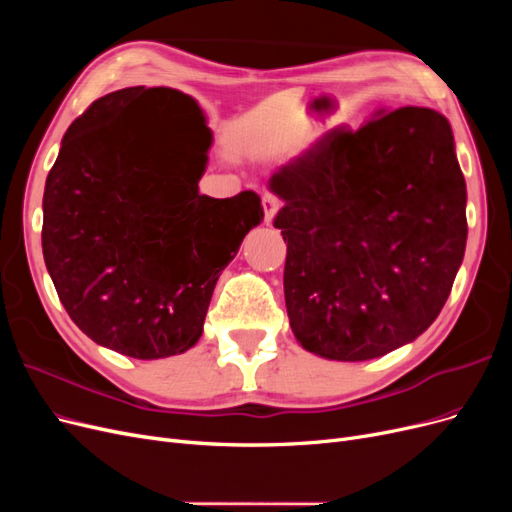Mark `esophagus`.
I'll list each match as a JSON object with an SVG mask.
<instances>
[{"mask_svg": "<svg viewBox=\"0 0 512 512\" xmlns=\"http://www.w3.org/2000/svg\"><path fill=\"white\" fill-rule=\"evenodd\" d=\"M282 207V200L277 198L275 194H265L262 196V209H265V222L267 224H271V220L275 218V213H277V209Z\"/></svg>", "mask_w": 512, "mask_h": 512, "instance_id": "1", "label": "esophagus"}]
</instances>
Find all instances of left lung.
<instances>
[{"label":"left lung","mask_w":512,"mask_h":512,"mask_svg":"<svg viewBox=\"0 0 512 512\" xmlns=\"http://www.w3.org/2000/svg\"><path fill=\"white\" fill-rule=\"evenodd\" d=\"M284 200V294L299 344L367 361L438 318L466 252V179L444 115L378 111L337 128L269 179Z\"/></svg>","instance_id":"obj_1"}]
</instances>
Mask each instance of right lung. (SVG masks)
I'll list each match as a JSON object with an SVG mask.
<instances>
[{
	"instance_id": "1",
	"label": "right lung",
	"mask_w": 512,
	"mask_h": 512,
	"mask_svg": "<svg viewBox=\"0 0 512 512\" xmlns=\"http://www.w3.org/2000/svg\"><path fill=\"white\" fill-rule=\"evenodd\" d=\"M156 91L173 94L119 89L76 117L42 198V254L68 316L96 344L145 361L198 342L222 269L265 218L252 190L198 194L211 130L190 98L192 132L132 115Z\"/></svg>"
}]
</instances>
